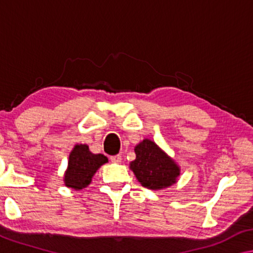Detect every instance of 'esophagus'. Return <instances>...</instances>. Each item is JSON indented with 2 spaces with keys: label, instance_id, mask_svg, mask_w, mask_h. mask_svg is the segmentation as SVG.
<instances>
[{
  "label": "esophagus",
  "instance_id": "esophagus-1",
  "mask_svg": "<svg viewBox=\"0 0 253 253\" xmlns=\"http://www.w3.org/2000/svg\"><path fill=\"white\" fill-rule=\"evenodd\" d=\"M110 161L113 163H121L122 162V156L121 155H115V156H110Z\"/></svg>",
  "mask_w": 253,
  "mask_h": 253
}]
</instances>
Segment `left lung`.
<instances>
[{"label": "left lung", "mask_w": 253, "mask_h": 253, "mask_svg": "<svg viewBox=\"0 0 253 253\" xmlns=\"http://www.w3.org/2000/svg\"><path fill=\"white\" fill-rule=\"evenodd\" d=\"M134 151L136 158L129 163V169L144 187L161 191L177 182L181 168L155 142L145 138Z\"/></svg>", "instance_id": "left-lung-1"}]
</instances>
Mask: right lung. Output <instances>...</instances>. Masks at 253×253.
Wrapping results in <instances>:
<instances>
[{
    "mask_svg": "<svg viewBox=\"0 0 253 253\" xmlns=\"http://www.w3.org/2000/svg\"><path fill=\"white\" fill-rule=\"evenodd\" d=\"M106 163H108V158L105 155L91 153L85 144H76L69 154L63 175L65 185L72 190H83L91 183L93 175Z\"/></svg>",
    "mask_w": 253,
    "mask_h": 253,
    "instance_id": "obj_1",
    "label": "right lung"
}]
</instances>
